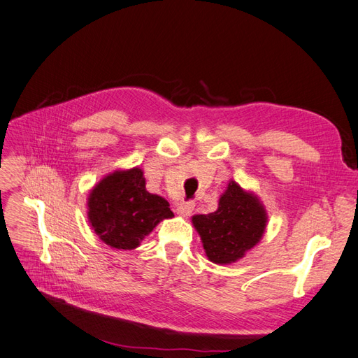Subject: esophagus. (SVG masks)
Wrapping results in <instances>:
<instances>
[{
  "label": "esophagus",
  "instance_id": "obj_1",
  "mask_svg": "<svg viewBox=\"0 0 358 358\" xmlns=\"http://www.w3.org/2000/svg\"><path fill=\"white\" fill-rule=\"evenodd\" d=\"M194 210V203H182L176 208V213L179 216H183V218H188V216L192 213Z\"/></svg>",
  "mask_w": 358,
  "mask_h": 358
}]
</instances>
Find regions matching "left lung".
<instances>
[{
    "instance_id": "obj_1",
    "label": "left lung",
    "mask_w": 358,
    "mask_h": 358,
    "mask_svg": "<svg viewBox=\"0 0 358 358\" xmlns=\"http://www.w3.org/2000/svg\"><path fill=\"white\" fill-rule=\"evenodd\" d=\"M203 249L212 263L231 264L259 243L267 227L264 204L252 191L230 180L218 201V209L208 215H194Z\"/></svg>"
}]
</instances>
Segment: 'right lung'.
<instances>
[{
    "label": "right lung",
    "mask_w": 358,
    "mask_h": 358,
    "mask_svg": "<svg viewBox=\"0 0 358 358\" xmlns=\"http://www.w3.org/2000/svg\"><path fill=\"white\" fill-rule=\"evenodd\" d=\"M88 222L99 239L131 251L162 221L173 218L170 204L146 191L143 170L119 169L106 175L88 194Z\"/></svg>",
    "instance_id": "right-lung-1"
}]
</instances>
